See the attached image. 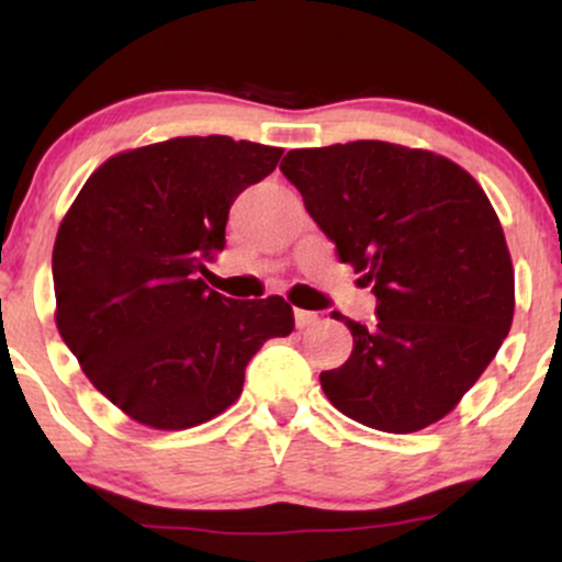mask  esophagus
Returning <instances> with one entry per match:
<instances>
[{
  "mask_svg": "<svg viewBox=\"0 0 562 562\" xmlns=\"http://www.w3.org/2000/svg\"><path fill=\"white\" fill-rule=\"evenodd\" d=\"M319 322V314L314 312H303V308H295V325H299V330H308V327H314Z\"/></svg>",
  "mask_w": 562,
  "mask_h": 562,
  "instance_id": "34e87169",
  "label": "esophagus"
}]
</instances>
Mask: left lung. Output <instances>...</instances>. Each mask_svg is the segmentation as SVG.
<instances>
[{
  "label": "left lung",
  "instance_id": "left-lung-1",
  "mask_svg": "<svg viewBox=\"0 0 562 562\" xmlns=\"http://www.w3.org/2000/svg\"><path fill=\"white\" fill-rule=\"evenodd\" d=\"M280 171L378 295L372 325L333 317L353 351L319 375L335 409L415 434L447 417L507 338L515 269L483 187L454 160L380 139L290 150Z\"/></svg>",
  "mask_w": 562,
  "mask_h": 562
}]
</instances>
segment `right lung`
Returning <instances> with one entry per match:
<instances>
[{
  "mask_svg": "<svg viewBox=\"0 0 562 562\" xmlns=\"http://www.w3.org/2000/svg\"><path fill=\"white\" fill-rule=\"evenodd\" d=\"M280 147L222 134L115 153L63 216L55 325L83 375L139 425L184 430L240 398L245 367L293 333L282 295L235 301L203 282L229 205L274 171Z\"/></svg>",
  "mask_w": 562,
  "mask_h": 562,
  "instance_id": "1",
  "label": "right lung"
}]
</instances>
